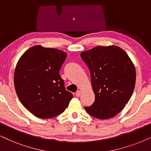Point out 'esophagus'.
Segmentation results:
<instances>
[{"label": "esophagus", "instance_id": "1", "mask_svg": "<svg viewBox=\"0 0 151 151\" xmlns=\"http://www.w3.org/2000/svg\"><path fill=\"white\" fill-rule=\"evenodd\" d=\"M76 96H80L81 95V90H78V91H77V92H76Z\"/></svg>", "mask_w": 151, "mask_h": 151}]
</instances>
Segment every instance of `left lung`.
<instances>
[{"label":"left lung","mask_w":151,"mask_h":151,"mask_svg":"<svg viewBox=\"0 0 151 151\" xmlns=\"http://www.w3.org/2000/svg\"><path fill=\"white\" fill-rule=\"evenodd\" d=\"M90 70L95 100L85 111L106 120L118 114L129 101L136 83V70L127 54L118 46H97L81 54Z\"/></svg>","instance_id":"obj_1"}]
</instances>
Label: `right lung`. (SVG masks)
Wrapping results in <instances>:
<instances>
[{
    "label": "right lung",
    "mask_w": 151,
    "mask_h": 151,
    "mask_svg": "<svg viewBox=\"0 0 151 151\" xmlns=\"http://www.w3.org/2000/svg\"><path fill=\"white\" fill-rule=\"evenodd\" d=\"M66 56L61 50L36 45L27 50L17 64L16 93L22 105L38 118L60 115L73 96L65 89L59 75Z\"/></svg>",
    "instance_id": "obj_1"
}]
</instances>
